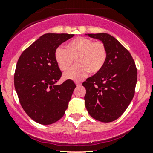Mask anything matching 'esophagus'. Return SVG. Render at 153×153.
Returning a JSON list of instances; mask_svg holds the SVG:
<instances>
[{
  "mask_svg": "<svg viewBox=\"0 0 153 153\" xmlns=\"http://www.w3.org/2000/svg\"><path fill=\"white\" fill-rule=\"evenodd\" d=\"M75 85H76V86H81V82H77V81H75Z\"/></svg>",
  "mask_w": 153,
  "mask_h": 153,
  "instance_id": "obj_1",
  "label": "esophagus"
}]
</instances>
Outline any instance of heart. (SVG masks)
<instances>
[{"instance_id": "1", "label": "heart", "mask_w": 153, "mask_h": 153, "mask_svg": "<svg viewBox=\"0 0 153 153\" xmlns=\"http://www.w3.org/2000/svg\"><path fill=\"white\" fill-rule=\"evenodd\" d=\"M107 51L103 43L91 38L79 37L70 41L66 48L58 47L55 59L61 71H66L76 61L77 65L63 75L65 79L79 80L86 76L88 71L97 73L103 68Z\"/></svg>"}]
</instances>
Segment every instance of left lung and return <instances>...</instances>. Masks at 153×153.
<instances>
[{
    "instance_id": "left-lung-1",
    "label": "left lung",
    "mask_w": 153,
    "mask_h": 153,
    "mask_svg": "<svg viewBox=\"0 0 153 153\" xmlns=\"http://www.w3.org/2000/svg\"><path fill=\"white\" fill-rule=\"evenodd\" d=\"M85 35L100 40L107 51L103 68L82 84L86 89L85 106L94 119L113 122L124 113L134 97L137 80L136 65L128 50L112 35Z\"/></svg>"
}]
</instances>
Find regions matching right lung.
I'll list each match as a JSON object with an SVG mask.
<instances>
[{
	"label": "right lung",
	"mask_w": 153,
	"mask_h": 153,
	"mask_svg": "<svg viewBox=\"0 0 153 153\" xmlns=\"http://www.w3.org/2000/svg\"><path fill=\"white\" fill-rule=\"evenodd\" d=\"M74 35H43L22 52L17 62L14 85L22 109L37 123L51 125L65 114L75 85L67 80L56 85L62 72L55 51Z\"/></svg>",
	"instance_id": "right-lung-1"
}]
</instances>
